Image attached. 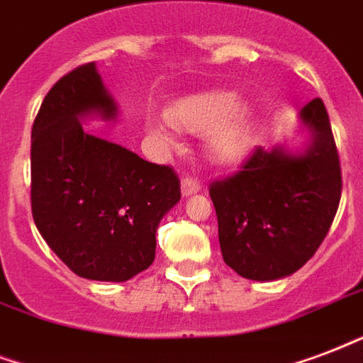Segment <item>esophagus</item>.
<instances>
[{"instance_id":"obj_1","label":"esophagus","mask_w":363,"mask_h":363,"mask_svg":"<svg viewBox=\"0 0 363 363\" xmlns=\"http://www.w3.org/2000/svg\"><path fill=\"white\" fill-rule=\"evenodd\" d=\"M201 190V184L192 177H184L181 182V192L182 196H192V194H198Z\"/></svg>"}]
</instances>
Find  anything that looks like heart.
<instances>
[{"label":"heart","mask_w":363,"mask_h":363,"mask_svg":"<svg viewBox=\"0 0 363 363\" xmlns=\"http://www.w3.org/2000/svg\"><path fill=\"white\" fill-rule=\"evenodd\" d=\"M165 120L152 121L148 133L163 146H177V129L206 133V150L215 163L228 165L247 154L253 140V106L236 93L209 89L177 99Z\"/></svg>","instance_id":"b5f03b06"}]
</instances>
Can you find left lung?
<instances>
[{
  "instance_id": "left-lung-1",
  "label": "left lung",
  "mask_w": 363,
  "mask_h": 363,
  "mask_svg": "<svg viewBox=\"0 0 363 363\" xmlns=\"http://www.w3.org/2000/svg\"><path fill=\"white\" fill-rule=\"evenodd\" d=\"M301 150L255 148L232 177L209 188L223 259L242 278L281 280L308 261L335 218L341 163L322 99L298 112Z\"/></svg>"
}]
</instances>
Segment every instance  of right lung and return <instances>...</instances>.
Here are the masks:
<instances>
[{
    "label": "right lung",
    "instance_id": "obj_1",
    "mask_svg": "<svg viewBox=\"0 0 363 363\" xmlns=\"http://www.w3.org/2000/svg\"><path fill=\"white\" fill-rule=\"evenodd\" d=\"M120 114L95 62L55 83L32 127V215L72 272L127 281L156 257V230L181 200L171 167L95 137L85 120Z\"/></svg>",
    "mask_w": 363,
    "mask_h": 363
}]
</instances>
